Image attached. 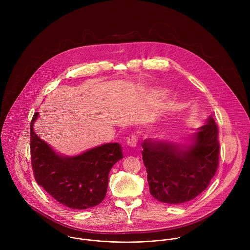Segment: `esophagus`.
Here are the masks:
<instances>
[{
    "label": "esophagus",
    "instance_id": "1",
    "mask_svg": "<svg viewBox=\"0 0 250 250\" xmlns=\"http://www.w3.org/2000/svg\"><path fill=\"white\" fill-rule=\"evenodd\" d=\"M126 143H127V145H129L130 147L135 148L137 146V144H138V139H137V137L135 135H131V136H129L127 138V142Z\"/></svg>",
    "mask_w": 250,
    "mask_h": 250
}]
</instances>
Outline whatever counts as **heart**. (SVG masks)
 I'll list each match as a JSON object with an SVG mask.
<instances>
[{
	"instance_id": "1",
	"label": "heart",
	"mask_w": 250,
	"mask_h": 250,
	"mask_svg": "<svg viewBox=\"0 0 250 250\" xmlns=\"http://www.w3.org/2000/svg\"><path fill=\"white\" fill-rule=\"evenodd\" d=\"M167 95H168V90L162 87H154V88H151L149 91V97L153 102H160L161 100L166 98ZM168 112H170V108L167 107L164 113H168Z\"/></svg>"
}]
</instances>
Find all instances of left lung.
I'll return each instance as SVG.
<instances>
[{
  "mask_svg": "<svg viewBox=\"0 0 250 250\" xmlns=\"http://www.w3.org/2000/svg\"><path fill=\"white\" fill-rule=\"evenodd\" d=\"M217 136L210 116L187 144L145 140L142 154L151 195L164 203L181 204L205 190L218 166Z\"/></svg>",
  "mask_w": 250,
  "mask_h": 250,
  "instance_id": "8db88e82",
  "label": "left lung"
}]
</instances>
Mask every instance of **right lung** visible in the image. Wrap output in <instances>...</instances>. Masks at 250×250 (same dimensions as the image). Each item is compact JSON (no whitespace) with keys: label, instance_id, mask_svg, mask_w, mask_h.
Masks as SVG:
<instances>
[{"label":"right lung","instance_id":"right-lung-1","mask_svg":"<svg viewBox=\"0 0 250 250\" xmlns=\"http://www.w3.org/2000/svg\"><path fill=\"white\" fill-rule=\"evenodd\" d=\"M31 122L32 166L36 182L58 202L70 209L99 205L107 193L108 173L123 158L118 143H105L76 156L57 153L34 131Z\"/></svg>","mask_w":250,"mask_h":250}]
</instances>
